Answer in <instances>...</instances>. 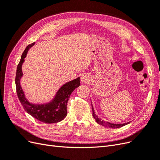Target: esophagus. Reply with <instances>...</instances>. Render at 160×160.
I'll return each instance as SVG.
<instances>
[{"label":"esophagus","mask_w":160,"mask_h":160,"mask_svg":"<svg viewBox=\"0 0 160 160\" xmlns=\"http://www.w3.org/2000/svg\"><path fill=\"white\" fill-rule=\"evenodd\" d=\"M81 81L83 83H88L90 81V76L88 74L84 73L81 77Z\"/></svg>","instance_id":"esophagus-1"}]
</instances>
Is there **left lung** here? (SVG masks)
<instances>
[{"mask_svg":"<svg viewBox=\"0 0 160 160\" xmlns=\"http://www.w3.org/2000/svg\"><path fill=\"white\" fill-rule=\"evenodd\" d=\"M91 107H92V110H93V116L94 119H95L96 122L103 125V126L104 127H106V128H119L121 127H123L124 126V125H128L131 122H128V123H111L110 122H106V121L103 120V119H101L100 118H98V116L95 113V110H94V108L93 107V105L91 104Z\"/></svg>","mask_w":160,"mask_h":160,"instance_id":"left-lung-1","label":"left lung"}]
</instances>
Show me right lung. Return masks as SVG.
Wrapping results in <instances>:
<instances>
[{"instance_id":"right-lung-1","label":"right lung","mask_w":160,"mask_h":160,"mask_svg":"<svg viewBox=\"0 0 160 160\" xmlns=\"http://www.w3.org/2000/svg\"><path fill=\"white\" fill-rule=\"evenodd\" d=\"M35 42L28 45L22 52L21 61L17 66L15 84L17 93L19 101L27 112L34 118L45 123H55L63 119L67 115V105L72 92L80 85V77L67 82L57 91L51 101L47 103L35 104L28 101L21 86V79L22 77V65L25 61L27 52Z\"/></svg>"}]
</instances>
